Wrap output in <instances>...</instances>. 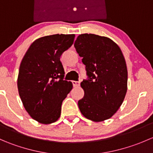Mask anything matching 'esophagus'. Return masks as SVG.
<instances>
[{
    "instance_id": "34e87169",
    "label": "esophagus",
    "mask_w": 153,
    "mask_h": 153,
    "mask_svg": "<svg viewBox=\"0 0 153 153\" xmlns=\"http://www.w3.org/2000/svg\"><path fill=\"white\" fill-rule=\"evenodd\" d=\"M80 84H81V82L80 81H72V84H73V86H75V87H78V86H80Z\"/></svg>"
}]
</instances>
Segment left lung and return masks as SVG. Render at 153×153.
<instances>
[{"instance_id": "8db88e82", "label": "left lung", "mask_w": 153, "mask_h": 153, "mask_svg": "<svg viewBox=\"0 0 153 153\" xmlns=\"http://www.w3.org/2000/svg\"><path fill=\"white\" fill-rule=\"evenodd\" d=\"M82 57L88 80L78 107L85 118L95 122L110 118L124 101L127 90V68L120 47L107 37L81 34L74 44Z\"/></svg>"}]
</instances>
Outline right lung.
Instances as JSON below:
<instances>
[{"instance_id": "right-lung-1", "label": "right lung", "mask_w": 153, "mask_h": 153, "mask_svg": "<svg viewBox=\"0 0 153 153\" xmlns=\"http://www.w3.org/2000/svg\"><path fill=\"white\" fill-rule=\"evenodd\" d=\"M74 39V34L41 37L31 44L21 61L20 98L29 115L41 124H52L60 118L63 101L72 89L71 81L63 80L65 72L60 57Z\"/></svg>"}]
</instances>
